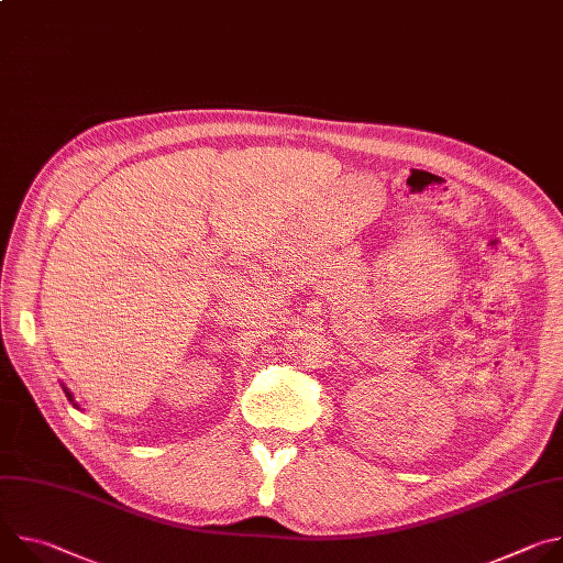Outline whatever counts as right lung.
I'll use <instances>...</instances> for the list:
<instances>
[{"label":"right lung","mask_w":563,"mask_h":563,"mask_svg":"<svg viewBox=\"0 0 563 563\" xmlns=\"http://www.w3.org/2000/svg\"><path fill=\"white\" fill-rule=\"evenodd\" d=\"M64 391H66V396H68V398H70V400H73V396H70V391H68V389H66V387H64ZM73 406H75V404H73Z\"/></svg>","instance_id":"right-lung-1"}]
</instances>
